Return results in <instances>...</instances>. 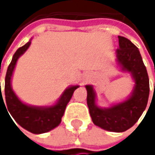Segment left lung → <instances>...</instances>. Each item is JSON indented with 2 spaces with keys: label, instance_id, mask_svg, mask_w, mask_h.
I'll return each instance as SVG.
<instances>
[{
  "label": "left lung",
  "instance_id": "obj_1",
  "mask_svg": "<svg viewBox=\"0 0 155 155\" xmlns=\"http://www.w3.org/2000/svg\"><path fill=\"white\" fill-rule=\"evenodd\" d=\"M117 63L123 72L129 73L135 81L130 96L109 108L96 105V92L92 85H86L87 104L92 122L110 132H124L132 127L146 108L149 98V78L138 48L129 39L118 36Z\"/></svg>",
  "mask_w": 155,
  "mask_h": 155
}]
</instances>
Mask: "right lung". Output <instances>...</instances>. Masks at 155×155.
<instances>
[{"mask_svg":"<svg viewBox=\"0 0 155 155\" xmlns=\"http://www.w3.org/2000/svg\"><path fill=\"white\" fill-rule=\"evenodd\" d=\"M31 44L29 40L23 47H19L14 54L12 60L8 67L5 77V103L0 95L2 100L7 105V108L15 121L24 129L33 134H43L54 129L62 121L66 105L70 101L74 91L77 89L78 85L70 86L63 92L55 104L52 106H31L22 102L13 91L12 88V77L15 69L16 64L19 56H21ZM6 108V107H5Z\"/></svg>","mask_w":155,"mask_h":155,"instance_id":"1","label":"right lung"}]
</instances>
